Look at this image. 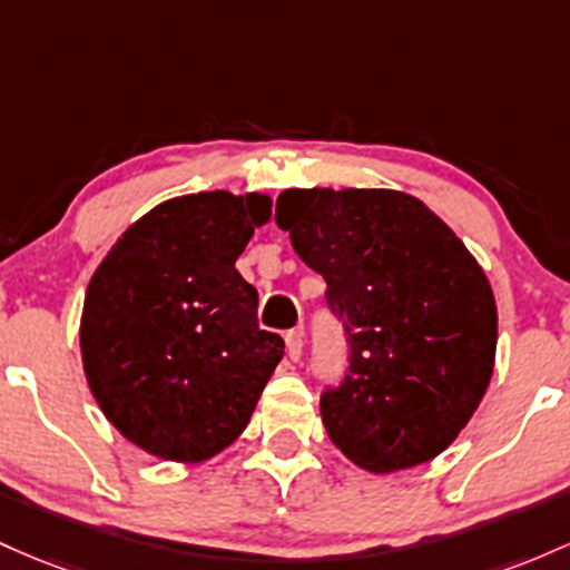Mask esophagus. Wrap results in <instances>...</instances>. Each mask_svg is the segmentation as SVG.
Segmentation results:
<instances>
[{"label": "esophagus", "mask_w": 570, "mask_h": 570, "mask_svg": "<svg viewBox=\"0 0 570 570\" xmlns=\"http://www.w3.org/2000/svg\"><path fill=\"white\" fill-rule=\"evenodd\" d=\"M285 344H287V355L291 361H298L304 353V331L302 328H293L285 334Z\"/></svg>", "instance_id": "obj_1"}]
</instances>
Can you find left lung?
Segmentation results:
<instances>
[{
	"instance_id": "left-lung-1",
	"label": "left lung",
	"mask_w": 570,
	"mask_h": 570,
	"mask_svg": "<svg viewBox=\"0 0 570 570\" xmlns=\"http://www.w3.org/2000/svg\"><path fill=\"white\" fill-rule=\"evenodd\" d=\"M274 220L323 274L347 336V371L320 395L331 441L374 474L436 458L471 420L495 361V298L474 255L399 190L291 188Z\"/></svg>"
}]
</instances>
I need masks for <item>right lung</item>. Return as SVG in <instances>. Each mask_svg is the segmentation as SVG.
<instances>
[{
    "instance_id": "obj_1",
    "label": "right lung",
    "mask_w": 570,
    "mask_h": 570,
    "mask_svg": "<svg viewBox=\"0 0 570 570\" xmlns=\"http://www.w3.org/2000/svg\"><path fill=\"white\" fill-rule=\"evenodd\" d=\"M272 199L228 190L153 207L86 293L80 350L105 417L145 452L199 463L245 431L285 353L236 272Z\"/></svg>"
}]
</instances>
